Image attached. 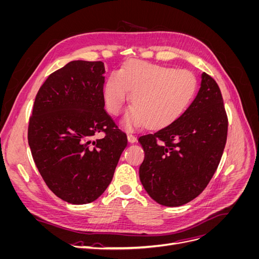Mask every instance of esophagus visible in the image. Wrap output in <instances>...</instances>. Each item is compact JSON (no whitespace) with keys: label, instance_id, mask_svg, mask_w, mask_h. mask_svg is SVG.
I'll return each mask as SVG.
<instances>
[{"label":"esophagus","instance_id":"obj_1","mask_svg":"<svg viewBox=\"0 0 259 259\" xmlns=\"http://www.w3.org/2000/svg\"><path fill=\"white\" fill-rule=\"evenodd\" d=\"M127 139H128V142L131 144H134V143L137 142V137L135 135H133V134H128L127 135Z\"/></svg>","mask_w":259,"mask_h":259}]
</instances>
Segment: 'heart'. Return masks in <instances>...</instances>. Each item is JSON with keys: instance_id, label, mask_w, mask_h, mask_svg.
<instances>
[{"instance_id": "b5f03b06", "label": "heart", "mask_w": 259, "mask_h": 259, "mask_svg": "<svg viewBox=\"0 0 259 259\" xmlns=\"http://www.w3.org/2000/svg\"><path fill=\"white\" fill-rule=\"evenodd\" d=\"M198 89L191 71L166 66L132 61L105 82L103 95L108 112L119 115L128 100L133 105L125 116L127 128L148 125L167 126L184 113Z\"/></svg>"}]
</instances>
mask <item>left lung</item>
Instances as JSON below:
<instances>
[{
  "label": "left lung",
  "mask_w": 259,
  "mask_h": 259,
  "mask_svg": "<svg viewBox=\"0 0 259 259\" xmlns=\"http://www.w3.org/2000/svg\"><path fill=\"white\" fill-rule=\"evenodd\" d=\"M228 134L222 92L207 73L183 115L138 138L145 150L139 177L161 205L180 206L205 189L221 162Z\"/></svg>",
  "instance_id": "1"
}]
</instances>
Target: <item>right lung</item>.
<instances>
[{"instance_id": "add662e5", "label": "right lung", "mask_w": 259, "mask_h": 259, "mask_svg": "<svg viewBox=\"0 0 259 259\" xmlns=\"http://www.w3.org/2000/svg\"><path fill=\"white\" fill-rule=\"evenodd\" d=\"M103 61L74 60L49 75L30 115L28 143L46 186L72 204L98 199L111 183L127 136L105 110ZM104 132L101 140L93 136Z\"/></svg>"}]
</instances>
